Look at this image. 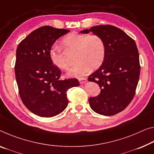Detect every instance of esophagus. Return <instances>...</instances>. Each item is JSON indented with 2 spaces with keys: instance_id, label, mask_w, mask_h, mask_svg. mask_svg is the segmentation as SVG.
Wrapping results in <instances>:
<instances>
[{
  "instance_id": "1",
  "label": "esophagus",
  "mask_w": 154,
  "mask_h": 154,
  "mask_svg": "<svg viewBox=\"0 0 154 154\" xmlns=\"http://www.w3.org/2000/svg\"><path fill=\"white\" fill-rule=\"evenodd\" d=\"M79 82L80 84H84L87 82V79H85V78H82V79H79Z\"/></svg>"
}]
</instances>
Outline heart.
Masks as SVG:
<instances>
[{
  "label": "heart",
  "instance_id": "b5f03b06",
  "mask_svg": "<svg viewBox=\"0 0 154 154\" xmlns=\"http://www.w3.org/2000/svg\"><path fill=\"white\" fill-rule=\"evenodd\" d=\"M61 44L65 50L75 51V61L77 63L67 73L70 78L80 79L90 69L100 67L105 57L106 47L103 39L97 34L72 33L63 38ZM49 58L54 66L59 69L66 70L68 63L62 49L55 47L49 51Z\"/></svg>",
  "mask_w": 154,
  "mask_h": 154
}]
</instances>
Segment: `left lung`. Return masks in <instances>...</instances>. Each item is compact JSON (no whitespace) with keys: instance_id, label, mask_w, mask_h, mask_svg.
I'll use <instances>...</instances> for the list:
<instances>
[{"instance_id":"obj_1","label":"left lung","mask_w":154,"mask_h":154,"mask_svg":"<svg viewBox=\"0 0 154 154\" xmlns=\"http://www.w3.org/2000/svg\"><path fill=\"white\" fill-rule=\"evenodd\" d=\"M100 36L105 44L106 54L99 69L88 78L100 87V94L89 98L92 110L104 116H113L123 111L134 98L140 66L134 40L122 29L106 25L80 31Z\"/></svg>"}]
</instances>
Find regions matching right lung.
<instances>
[{
    "label": "right lung",
    "mask_w": 154,
    "mask_h": 154,
    "mask_svg": "<svg viewBox=\"0 0 154 154\" xmlns=\"http://www.w3.org/2000/svg\"><path fill=\"white\" fill-rule=\"evenodd\" d=\"M69 32L43 26L33 31L16 49L15 75L25 107L41 117H53L68 105L67 91L79 85L75 79L60 80L61 71L53 65L49 51L55 41Z\"/></svg>",
    "instance_id": "obj_1"
}]
</instances>
